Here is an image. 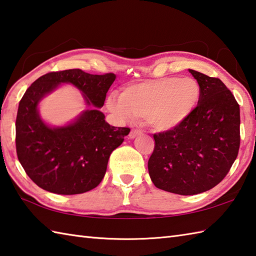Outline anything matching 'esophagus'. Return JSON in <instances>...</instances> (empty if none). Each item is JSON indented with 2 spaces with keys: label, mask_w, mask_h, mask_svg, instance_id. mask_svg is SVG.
I'll list each match as a JSON object with an SVG mask.
<instances>
[{
  "label": "esophagus",
  "mask_w": 256,
  "mask_h": 256,
  "mask_svg": "<svg viewBox=\"0 0 256 256\" xmlns=\"http://www.w3.org/2000/svg\"><path fill=\"white\" fill-rule=\"evenodd\" d=\"M141 133H142V132L140 131V130H132L128 136H130V138H135L136 136H138V135L141 134Z\"/></svg>",
  "instance_id": "34e87169"
}]
</instances>
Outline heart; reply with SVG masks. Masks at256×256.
I'll use <instances>...</instances> for the list:
<instances>
[{"label": "heart", "instance_id": "obj_1", "mask_svg": "<svg viewBox=\"0 0 256 256\" xmlns=\"http://www.w3.org/2000/svg\"><path fill=\"white\" fill-rule=\"evenodd\" d=\"M201 88L192 78H163L125 88L121 98L111 95L110 111L128 120L144 118L156 132H170L188 121L198 108Z\"/></svg>", "mask_w": 256, "mask_h": 256}]
</instances>
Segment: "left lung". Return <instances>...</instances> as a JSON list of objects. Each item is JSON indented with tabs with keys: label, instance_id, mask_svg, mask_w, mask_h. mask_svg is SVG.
Returning <instances> with one entry per match:
<instances>
[{
	"label": "left lung",
	"instance_id": "1",
	"mask_svg": "<svg viewBox=\"0 0 256 256\" xmlns=\"http://www.w3.org/2000/svg\"><path fill=\"white\" fill-rule=\"evenodd\" d=\"M201 88V100L186 122L154 134L148 174L158 188L194 195L226 176L240 148V106L220 78L188 70Z\"/></svg>",
	"mask_w": 256,
	"mask_h": 256
}]
</instances>
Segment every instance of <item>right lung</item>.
<instances>
[{
  "label": "right lung",
  "mask_w": 256,
  "mask_h": 256,
  "mask_svg": "<svg viewBox=\"0 0 256 256\" xmlns=\"http://www.w3.org/2000/svg\"><path fill=\"white\" fill-rule=\"evenodd\" d=\"M115 78L113 73L94 75L73 68L45 74L26 90L18 104L15 143L20 163L38 186L73 195L101 183L110 155L130 133L128 128L111 126L100 111ZM61 84L82 92L88 110L72 122L51 127L39 115L38 104Z\"/></svg>",
  "instance_id": "right-lung-1"
}]
</instances>
